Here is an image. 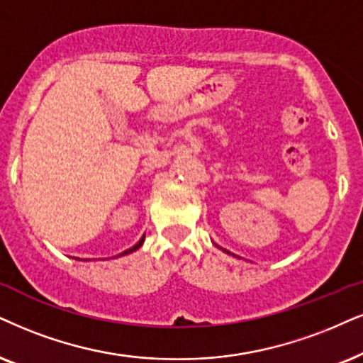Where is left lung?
<instances>
[{"instance_id": "1", "label": "left lung", "mask_w": 363, "mask_h": 363, "mask_svg": "<svg viewBox=\"0 0 363 363\" xmlns=\"http://www.w3.org/2000/svg\"><path fill=\"white\" fill-rule=\"evenodd\" d=\"M224 251H226V250H224Z\"/></svg>"}]
</instances>
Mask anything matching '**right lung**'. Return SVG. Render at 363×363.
Instances as JSON below:
<instances>
[{
  "mask_svg": "<svg viewBox=\"0 0 363 363\" xmlns=\"http://www.w3.org/2000/svg\"><path fill=\"white\" fill-rule=\"evenodd\" d=\"M144 238H145V235L144 236H142L140 238V241L139 242H137V245L135 246H132V247H128V250H125V251H123V253H121V255H118V256H122V255H128V253H132V251H135V250H139V247L142 246V242H144Z\"/></svg>",
  "mask_w": 363,
  "mask_h": 363,
  "instance_id": "obj_1",
  "label": "right lung"
}]
</instances>
